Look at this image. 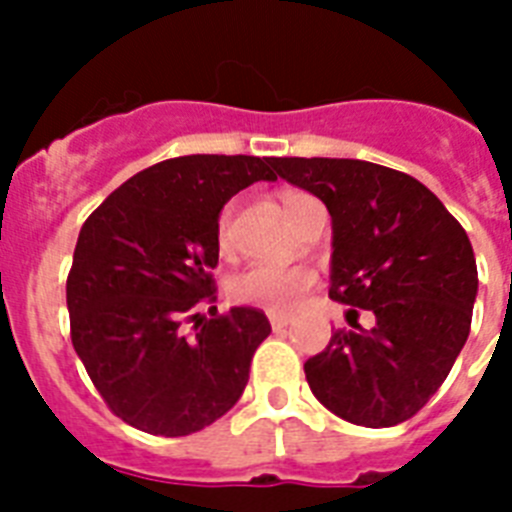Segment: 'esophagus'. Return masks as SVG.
Listing matches in <instances>:
<instances>
[{
  "mask_svg": "<svg viewBox=\"0 0 512 512\" xmlns=\"http://www.w3.org/2000/svg\"><path fill=\"white\" fill-rule=\"evenodd\" d=\"M268 320H270V328H273V330H283L286 325H291V317L289 315H278V312H270Z\"/></svg>",
  "mask_w": 512,
  "mask_h": 512,
  "instance_id": "obj_1",
  "label": "esophagus"
}]
</instances>
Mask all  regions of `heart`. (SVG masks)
<instances>
[{"label":"heart","mask_w":512,"mask_h":512,"mask_svg":"<svg viewBox=\"0 0 512 512\" xmlns=\"http://www.w3.org/2000/svg\"><path fill=\"white\" fill-rule=\"evenodd\" d=\"M296 197H302V192H286L283 203L286 210L294 203ZM218 249L221 252H231V208H226L218 218ZM315 283V273L307 265H252V268L242 270L239 276L231 281V296L236 302L252 304V307L268 309V312H291L296 302L312 289Z\"/></svg>","instance_id":"heart-1"}]
</instances>
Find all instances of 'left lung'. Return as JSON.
<instances>
[{"label":"left lung","mask_w":512,"mask_h":512,"mask_svg":"<svg viewBox=\"0 0 512 512\" xmlns=\"http://www.w3.org/2000/svg\"><path fill=\"white\" fill-rule=\"evenodd\" d=\"M276 171L320 197L333 221L330 299L351 330L304 362L309 388L336 416L393 427L437 393L471 330L479 291L466 231L419 179L356 158H278ZM376 315L372 329L350 320Z\"/></svg>","instance_id":"obj_1"}]
</instances>
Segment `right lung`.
Returning <instances> with one entry per match:
<instances>
[{
    "label": "right lung",
    "instance_id": "right-lung-1",
    "mask_svg": "<svg viewBox=\"0 0 512 512\" xmlns=\"http://www.w3.org/2000/svg\"><path fill=\"white\" fill-rule=\"evenodd\" d=\"M278 158L179 156L140 171L83 223L67 276L72 346L109 409L132 427L184 437L242 398L268 338L260 309L192 315L213 299L218 216L236 192L276 182Z\"/></svg>",
    "mask_w": 512,
    "mask_h": 512
}]
</instances>
